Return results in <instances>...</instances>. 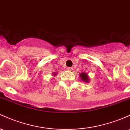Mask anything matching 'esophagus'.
Returning <instances> with one entry per match:
<instances>
[{
  "mask_svg": "<svg viewBox=\"0 0 130 130\" xmlns=\"http://www.w3.org/2000/svg\"><path fill=\"white\" fill-rule=\"evenodd\" d=\"M67 70H69V71H72L73 70V68L72 67H68L67 68Z\"/></svg>",
  "mask_w": 130,
  "mask_h": 130,
  "instance_id": "obj_1",
  "label": "esophagus"
}]
</instances>
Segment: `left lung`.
Wrapping results in <instances>:
<instances>
[{
  "instance_id": "8db88e82",
  "label": "left lung",
  "mask_w": 130,
  "mask_h": 130,
  "mask_svg": "<svg viewBox=\"0 0 130 130\" xmlns=\"http://www.w3.org/2000/svg\"><path fill=\"white\" fill-rule=\"evenodd\" d=\"M79 76L81 77V79L83 81H85L86 83L89 82V77H88V75L86 73H81L79 74Z\"/></svg>"
}]
</instances>
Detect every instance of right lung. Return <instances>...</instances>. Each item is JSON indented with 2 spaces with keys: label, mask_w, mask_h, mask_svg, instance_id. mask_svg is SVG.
<instances>
[{
  "label": "right lung",
  "mask_w": 130,
  "mask_h": 130,
  "mask_svg": "<svg viewBox=\"0 0 130 130\" xmlns=\"http://www.w3.org/2000/svg\"><path fill=\"white\" fill-rule=\"evenodd\" d=\"M55 74H56V73H54V75H55Z\"/></svg>",
  "instance_id": "1"
}]
</instances>
